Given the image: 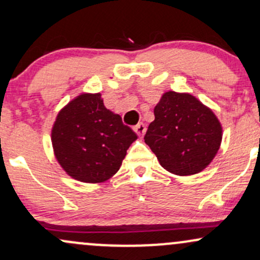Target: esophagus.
I'll return each instance as SVG.
<instances>
[{
    "mask_svg": "<svg viewBox=\"0 0 260 260\" xmlns=\"http://www.w3.org/2000/svg\"><path fill=\"white\" fill-rule=\"evenodd\" d=\"M133 129H134V132L138 134V136L142 137V136H144L145 131H147V126H145L144 123H138L137 126L133 127Z\"/></svg>",
    "mask_w": 260,
    "mask_h": 260,
    "instance_id": "obj_1",
    "label": "esophagus"
}]
</instances>
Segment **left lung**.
<instances>
[{
	"label": "left lung",
	"mask_w": 260,
	"mask_h": 260,
	"mask_svg": "<svg viewBox=\"0 0 260 260\" xmlns=\"http://www.w3.org/2000/svg\"><path fill=\"white\" fill-rule=\"evenodd\" d=\"M154 115L144 140L164 169L190 176L213 161L221 144L222 127L215 113L196 96L166 91Z\"/></svg>",
	"instance_id": "left-lung-1"
}]
</instances>
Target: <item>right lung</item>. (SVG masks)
Returning a JSON list of instances; mask_svg holds the SVG:
<instances>
[{"instance_id":"1","label":"right lung","mask_w":260,"mask_h":260,"mask_svg":"<svg viewBox=\"0 0 260 260\" xmlns=\"http://www.w3.org/2000/svg\"><path fill=\"white\" fill-rule=\"evenodd\" d=\"M137 134L120 115L107 110L100 92H83L58 112L53 123V153L74 180L101 183L122 165Z\"/></svg>"}]
</instances>
